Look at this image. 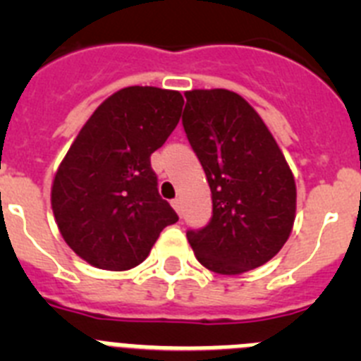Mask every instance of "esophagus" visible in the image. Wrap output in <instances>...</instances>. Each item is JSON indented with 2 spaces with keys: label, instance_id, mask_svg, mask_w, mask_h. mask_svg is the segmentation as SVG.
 <instances>
[{
  "label": "esophagus",
  "instance_id": "obj_1",
  "mask_svg": "<svg viewBox=\"0 0 361 361\" xmlns=\"http://www.w3.org/2000/svg\"><path fill=\"white\" fill-rule=\"evenodd\" d=\"M171 206H173L175 212H177L178 215H183V202H180V199H173V200H171Z\"/></svg>",
  "mask_w": 361,
  "mask_h": 361
}]
</instances>
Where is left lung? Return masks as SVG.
Returning <instances> with one entry per match:
<instances>
[{"mask_svg": "<svg viewBox=\"0 0 361 361\" xmlns=\"http://www.w3.org/2000/svg\"><path fill=\"white\" fill-rule=\"evenodd\" d=\"M183 126L212 190V219L188 229L204 267L238 275L275 257L295 222L296 186L279 145L235 92H186Z\"/></svg>", "mask_w": 361, "mask_h": 361, "instance_id": "1", "label": "left lung"}]
</instances>
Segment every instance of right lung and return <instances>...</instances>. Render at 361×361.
Returning <instances> with one entry per match:
<instances>
[{"instance_id":"1","label":"right lung","mask_w":361,"mask_h":361,"mask_svg":"<svg viewBox=\"0 0 361 361\" xmlns=\"http://www.w3.org/2000/svg\"><path fill=\"white\" fill-rule=\"evenodd\" d=\"M178 92L128 86L86 121L52 186V209L66 244L99 269L126 271L148 257L178 220L159 195L149 157L175 130Z\"/></svg>"}]
</instances>
